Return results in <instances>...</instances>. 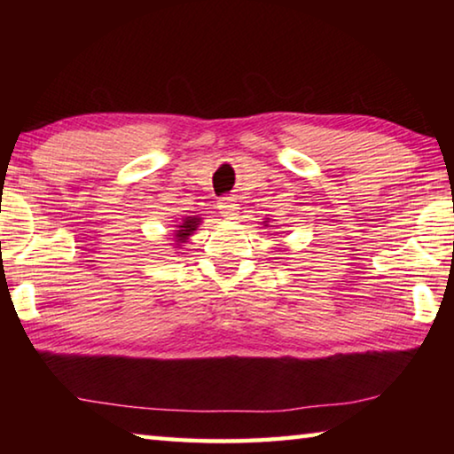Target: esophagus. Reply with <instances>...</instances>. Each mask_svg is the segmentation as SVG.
Returning <instances> with one entry per match:
<instances>
[{
	"mask_svg": "<svg viewBox=\"0 0 454 454\" xmlns=\"http://www.w3.org/2000/svg\"><path fill=\"white\" fill-rule=\"evenodd\" d=\"M218 210H220V214L224 218H228V220H232V218H236V214H238V204H236V198H232V196H226V198H220L218 200Z\"/></svg>",
	"mask_w": 454,
	"mask_h": 454,
	"instance_id": "obj_1",
	"label": "esophagus"
}]
</instances>
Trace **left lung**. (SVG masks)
Here are the masks:
<instances>
[{
  "instance_id": "obj_1",
  "label": "left lung",
  "mask_w": 454,
  "mask_h": 454,
  "mask_svg": "<svg viewBox=\"0 0 454 454\" xmlns=\"http://www.w3.org/2000/svg\"><path fill=\"white\" fill-rule=\"evenodd\" d=\"M268 222H270V218H264V226L268 228Z\"/></svg>"
}]
</instances>
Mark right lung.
Masks as SVG:
<instances>
[{"label":"right lung","mask_w":454,"mask_h":454,"mask_svg":"<svg viewBox=\"0 0 454 454\" xmlns=\"http://www.w3.org/2000/svg\"><path fill=\"white\" fill-rule=\"evenodd\" d=\"M202 224V218L200 216H184L180 220H176L174 224V244L176 248H182L184 244L190 240V236L196 232L198 226Z\"/></svg>","instance_id":"right-lung-1"}]
</instances>
